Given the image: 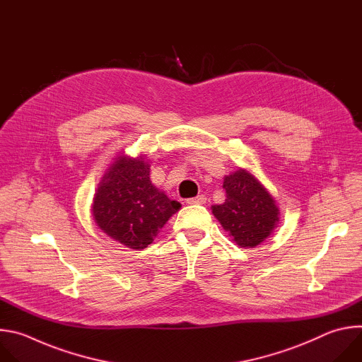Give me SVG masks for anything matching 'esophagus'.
<instances>
[{"label": "esophagus", "mask_w": 362, "mask_h": 362, "mask_svg": "<svg viewBox=\"0 0 362 362\" xmlns=\"http://www.w3.org/2000/svg\"><path fill=\"white\" fill-rule=\"evenodd\" d=\"M205 201H206L205 195L201 194V195H197L194 198H188L187 204H189V205H201V204H205Z\"/></svg>", "instance_id": "1"}]
</instances>
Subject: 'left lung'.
<instances>
[{"label":"left lung","mask_w":362,"mask_h":362,"mask_svg":"<svg viewBox=\"0 0 362 362\" xmlns=\"http://www.w3.org/2000/svg\"><path fill=\"white\" fill-rule=\"evenodd\" d=\"M226 202L212 205V214L241 248H254L271 235L279 209L268 189L247 170L238 168L224 178Z\"/></svg>","instance_id":"left-lung-1"}]
</instances>
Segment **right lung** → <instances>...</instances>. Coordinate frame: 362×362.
<instances>
[{
    "mask_svg": "<svg viewBox=\"0 0 362 362\" xmlns=\"http://www.w3.org/2000/svg\"><path fill=\"white\" fill-rule=\"evenodd\" d=\"M150 163L118 154L103 175L93 199V218L108 237L132 250L148 247L181 204L150 178Z\"/></svg>",
    "mask_w": 362,
    "mask_h": 362,
    "instance_id": "add662e5",
    "label": "right lung"
}]
</instances>
